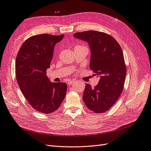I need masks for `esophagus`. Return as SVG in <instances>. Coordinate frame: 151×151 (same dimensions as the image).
Masks as SVG:
<instances>
[{
	"mask_svg": "<svg viewBox=\"0 0 151 151\" xmlns=\"http://www.w3.org/2000/svg\"><path fill=\"white\" fill-rule=\"evenodd\" d=\"M74 81H68V85H72L73 83H74Z\"/></svg>",
	"mask_w": 151,
	"mask_h": 151,
	"instance_id": "esophagus-1",
	"label": "esophagus"
}]
</instances>
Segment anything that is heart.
Segmentation results:
<instances>
[{
  "label": "heart",
  "mask_w": 151,
  "mask_h": 151,
  "mask_svg": "<svg viewBox=\"0 0 151 151\" xmlns=\"http://www.w3.org/2000/svg\"><path fill=\"white\" fill-rule=\"evenodd\" d=\"M78 46H81V45H77V46H76V47H78Z\"/></svg>",
  "instance_id": "obj_1"
}]
</instances>
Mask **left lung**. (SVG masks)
I'll return each mask as SVG.
<instances>
[{"mask_svg":"<svg viewBox=\"0 0 151 151\" xmlns=\"http://www.w3.org/2000/svg\"><path fill=\"white\" fill-rule=\"evenodd\" d=\"M74 36L89 44L90 69L99 77L94 88L86 84L83 101L90 110L104 113L116 102L124 86L127 68L122 48L115 38L103 32L90 30Z\"/></svg>","mask_w":151,"mask_h":151,"instance_id":"1","label":"left lung"}]
</instances>
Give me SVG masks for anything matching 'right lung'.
I'll return each mask as SVG.
<instances>
[{"instance_id":"add662e5","label":"right lung","mask_w":151,"mask_h":151,"mask_svg":"<svg viewBox=\"0 0 151 151\" xmlns=\"http://www.w3.org/2000/svg\"><path fill=\"white\" fill-rule=\"evenodd\" d=\"M63 38V35L31 36L22 45L16 57V74L19 88L33 108L42 113L56 111L66 95L67 84L51 83L46 75L55 45Z\"/></svg>"}]
</instances>
